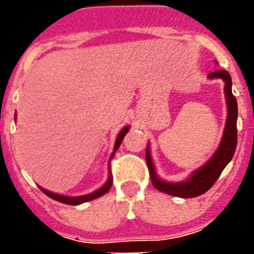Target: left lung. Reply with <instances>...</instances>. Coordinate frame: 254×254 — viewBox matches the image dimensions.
<instances>
[{
    "label": "left lung",
    "instance_id": "1",
    "mask_svg": "<svg viewBox=\"0 0 254 254\" xmlns=\"http://www.w3.org/2000/svg\"><path fill=\"white\" fill-rule=\"evenodd\" d=\"M209 78H222L224 81V95L227 102V120L224 127L223 137L219 144L216 152L213 154L211 159L205 165L200 167L190 176L189 180L184 182H167L160 180L156 176L154 162L149 154V147L147 145L145 149V159L148 166L151 181L158 190L171 194V196L182 197V198H190L197 197L205 193L216 182L219 176L222 174L224 167L229 165V162L234 156L237 148V116H238V106L237 99L231 92V76L227 70H215L208 74Z\"/></svg>",
    "mask_w": 254,
    "mask_h": 254
}]
</instances>
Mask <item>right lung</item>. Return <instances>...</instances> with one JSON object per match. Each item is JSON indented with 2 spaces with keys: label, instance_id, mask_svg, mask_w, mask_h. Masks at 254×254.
<instances>
[{
  "label": "right lung",
  "instance_id": "add662e5",
  "mask_svg": "<svg viewBox=\"0 0 254 254\" xmlns=\"http://www.w3.org/2000/svg\"><path fill=\"white\" fill-rule=\"evenodd\" d=\"M127 130H129V127H125L124 129H122L121 132L118 133V136H117V140H116V144H114V152L111 154L110 159L113 158V156H114V154H116V151L118 149V147L121 145L122 140H124V137H125V134L127 133ZM111 185H113V176H111V173H110L109 180H107V182H106L103 187L99 188L98 190L89 193V194H85V196H77V197L63 196V194H57V193H53V191L46 190V189H43V188H41V190L43 191L46 196L52 197L53 200H57V201L64 202V204H69V205H78V204H81V202H87V201H89V200H94V198H98V197L103 196L105 193H107V191L110 190Z\"/></svg>",
  "mask_w": 254,
  "mask_h": 254
}]
</instances>
